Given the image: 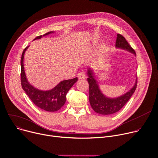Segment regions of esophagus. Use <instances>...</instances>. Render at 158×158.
Masks as SVG:
<instances>
[{
	"label": "esophagus",
	"instance_id": "34e87169",
	"mask_svg": "<svg viewBox=\"0 0 158 158\" xmlns=\"http://www.w3.org/2000/svg\"><path fill=\"white\" fill-rule=\"evenodd\" d=\"M77 77L80 79H86V75L84 72H81L77 74Z\"/></svg>",
	"mask_w": 158,
	"mask_h": 158
}]
</instances>
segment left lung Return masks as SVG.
<instances>
[{
	"label": "left lung",
	"instance_id": "obj_1",
	"mask_svg": "<svg viewBox=\"0 0 158 158\" xmlns=\"http://www.w3.org/2000/svg\"><path fill=\"white\" fill-rule=\"evenodd\" d=\"M115 47L127 50L136 56L134 49L121 34H118L117 35ZM87 73L89 89V100L90 105L94 112L102 115H110L120 110L133 95L137 85V79H136L134 86L128 92L117 98H109L103 94L100 89L98 82L94 79V73L93 69L89 68Z\"/></svg>",
	"mask_w": 158,
	"mask_h": 158
}]
</instances>
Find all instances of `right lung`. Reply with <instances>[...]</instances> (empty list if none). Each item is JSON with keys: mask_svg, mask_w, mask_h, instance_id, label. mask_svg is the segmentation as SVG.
Returning <instances> with one entry per match:
<instances>
[{"mask_svg": "<svg viewBox=\"0 0 158 158\" xmlns=\"http://www.w3.org/2000/svg\"><path fill=\"white\" fill-rule=\"evenodd\" d=\"M54 31H49L43 35H39L34 39H40ZM29 46L23 50L21 58V84L30 99L36 106L48 112H55L61 109L66 102V95L72 86L77 81V77L61 81L55 88L50 90L43 91L35 88L28 82L24 70L23 59L25 52Z\"/></svg>", "mask_w": 158, "mask_h": 158, "instance_id": "right-lung-1", "label": "right lung"}]
</instances>
